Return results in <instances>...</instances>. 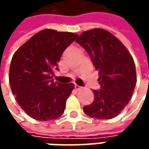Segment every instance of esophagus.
<instances>
[{"mask_svg":"<svg viewBox=\"0 0 149 149\" xmlns=\"http://www.w3.org/2000/svg\"><path fill=\"white\" fill-rule=\"evenodd\" d=\"M81 88H82L81 86H79V85H77V84H75V85H74V89H76V90H79V89H81Z\"/></svg>","mask_w":149,"mask_h":149,"instance_id":"obj_1","label":"esophagus"}]
</instances>
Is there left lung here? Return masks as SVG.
Masks as SVG:
<instances>
[{
    "mask_svg": "<svg viewBox=\"0 0 149 149\" xmlns=\"http://www.w3.org/2000/svg\"><path fill=\"white\" fill-rule=\"evenodd\" d=\"M76 42L89 54L100 74V89L93 90L95 100L84 106V112L99 119L117 116L128 104L136 85L131 54L114 36L100 28L82 33Z\"/></svg>",
    "mask_w": 149,
    "mask_h": 149,
    "instance_id": "8db88e82",
    "label": "left lung"
}]
</instances>
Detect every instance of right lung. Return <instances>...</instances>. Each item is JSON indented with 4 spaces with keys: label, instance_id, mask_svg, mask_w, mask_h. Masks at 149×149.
<instances>
[{
    "label": "right lung",
    "instance_id": "add662e5",
    "mask_svg": "<svg viewBox=\"0 0 149 149\" xmlns=\"http://www.w3.org/2000/svg\"><path fill=\"white\" fill-rule=\"evenodd\" d=\"M78 35L45 29L34 35L12 57L10 85L18 104L39 121L56 119L65 111L74 84L54 82L65 49Z\"/></svg>",
    "mask_w": 149,
    "mask_h": 149
}]
</instances>
